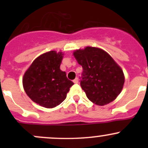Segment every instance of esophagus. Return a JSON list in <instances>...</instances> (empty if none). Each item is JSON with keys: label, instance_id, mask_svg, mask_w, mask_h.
<instances>
[{"label": "esophagus", "instance_id": "esophagus-1", "mask_svg": "<svg viewBox=\"0 0 148 148\" xmlns=\"http://www.w3.org/2000/svg\"><path fill=\"white\" fill-rule=\"evenodd\" d=\"M73 82H74V84H77V83H79V79H78V78H76L75 79L73 80Z\"/></svg>", "mask_w": 148, "mask_h": 148}]
</instances>
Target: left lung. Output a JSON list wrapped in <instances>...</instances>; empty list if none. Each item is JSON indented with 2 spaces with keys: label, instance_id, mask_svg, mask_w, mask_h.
Listing matches in <instances>:
<instances>
[{
  "label": "left lung",
  "instance_id": "obj_1",
  "mask_svg": "<svg viewBox=\"0 0 148 148\" xmlns=\"http://www.w3.org/2000/svg\"><path fill=\"white\" fill-rule=\"evenodd\" d=\"M74 56L82 66L80 84L88 99L100 106L114 101L123 88L125 77L111 56L90 46L76 50Z\"/></svg>",
  "mask_w": 148,
  "mask_h": 148
}]
</instances>
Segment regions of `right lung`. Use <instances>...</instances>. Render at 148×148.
Listing matches in <instances>:
<instances>
[{
  "mask_svg": "<svg viewBox=\"0 0 148 148\" xmlns=\"http://www.w3.org/2000/svg\"><path fill=\"white\" fill-rule=\"evenodd\" d=\"M62 52H46L33 62L23 78L26 95L32 101L46 108H53L66 97L74 84L65 71L60 69Z\"/></svg>",
  "mask_w": 148,
  "mask_h": 148,
  "instance_id": "right-lung-1",
  "label": "right lung"
}]
</instances>
